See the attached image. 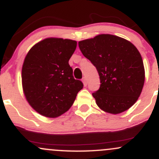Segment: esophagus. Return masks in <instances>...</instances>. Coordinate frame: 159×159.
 <instances>
[{"instance_id": "34e87169", "label": "esophagus", "mask_w": 159, "mask_h": 159, "mask_svg": "<svg viewBox=\"0 0 159 159\" xmlns=\"http://www.w3.org/2000/svg\"><path fill=\"white\" fill-rule=\"evenodd\" d=\"M82 82H83V84L84 86H87V84H88V81H87L86 78H84L82 79Z\"/></svg>"}]
</instances>
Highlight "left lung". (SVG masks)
Listing matches in <instances>:
<instances>
[{"mask_svg": "<svg viewBox=\"0 0 159 159\" xmlns=\"http://www.w3.org/2000/svg\"><path fill=\"white\" fill-rule=\"evenodd\" d=\"M83 55L97 68L100 87L92 93L102 111L119 114L138 99L145 81L142 57L128 40L101 34L78 42Z\"/></svg>", "mask_w": 159, "mask_h": 159, "instance_id": "8db88e82", "label": "left lung"}]
</instances>
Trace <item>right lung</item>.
I'll list each match as a JSON object with an SVG mask.
<instances>
[{"label":"right lung","instance_id":"1","mask_svg":"<svg viewBox=\"0 0 159 159\" xmlns=\"http://www.w3.org/2000/svg\"><path fill=\"white\" fill-rule=\"evenodd\" d=\"M76 47V41L48 38L35 43L25 56L22 90L29 105L41 116L57 118L64 114L83 88L69 64Z\"/></svg>","mask_w":159,"mask_h":159}]
</instances>
